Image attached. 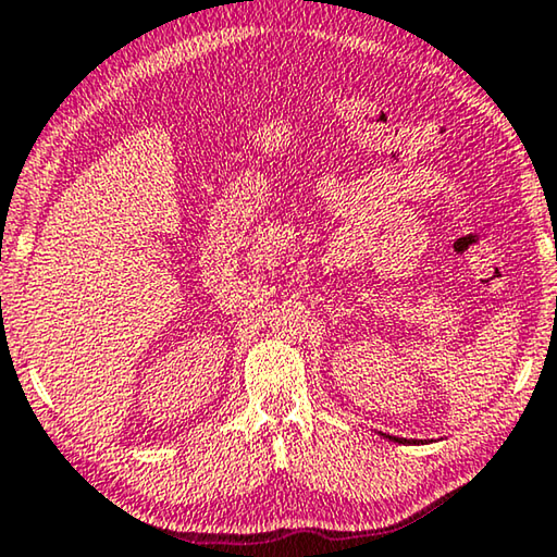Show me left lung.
<instances>
[{
  "instance_id": "8db88e82",
  "label": "left lung",
  "mask_w": 557,
  "mask_h": 557,
  "mask_svg": "<svg viewBox=\"0 0 557 557\" xmlns=\"http://www.w3.org/2000/svg\"><path fill=\"white\" fill-rule=\"evenodd\" d=\"M393 441H398V443H416V441H406V438H393Z\"/></svg>"
}]
</instances>
